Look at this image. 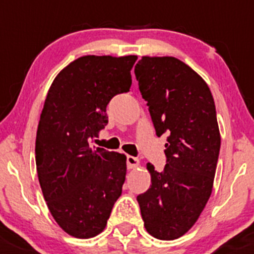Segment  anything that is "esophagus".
Listing matches in <instances>:
<instances>
[{
    "label": "esophagus",
    "mask_w": 254,
    "mask_h": 254,
    "mask_svg": "<svg viewBox=\"0 0 254 254\" xmlns=\"http://www.w3.org/2000/svg\"><path fill=\"white\" fill-rule=\"evenodd\" d=\"M127 168H129V170H134V168H136L137 166H139V160H137L136 157H134V156L127 155Z\"/></svg>",
    "instance_id": "34e87169"
}]
</instances>
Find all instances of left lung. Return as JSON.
<instances>
[{
  "mask_svg": "<svg viewBox=\"0 0 254 254\" xmlns=\"http://www.w3.org/2000/svg\"><path fill=\"white\" fill-rule=\"evenodd\" d=\"M156 135H168L162 172L151 163V186L137 195L145 229L158 240H176L191 229L214 184L220 131L206 82L172 56H142L135 66Z\"/></svg>",
  "mask_w": 254,
  "mask_h": 254,
  "instance_id": "1",
  "label": "left lung"
}]
</instances>
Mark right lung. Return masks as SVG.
Wrapping results in <instances>:
<instances>
[{"label": "right lung", "instance_id": "right-lung-1", "mask_svg": "<svg viewBox=\"0 0 254 254\" xmlns=\"http://www.w3.org/2000/svg\"><path fill=\"white\" fill-rule=\"evenodd\" d=\"M137 56L87 55L56 76L40 114L35 163L43 195L59 226L76 238L101 234L127 175V157L92 147L108 124L107 106L129 92Z\"/></svg>", "mask_w": 254, "mask_h": 254}]
</instances>
